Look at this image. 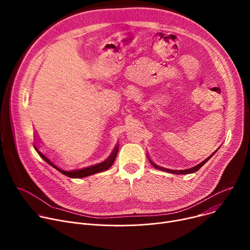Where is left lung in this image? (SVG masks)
<instances>
[{
  "label": "left lung",
  "mask_w": 250,
  "mask_h": 250,
  "mask_svg": "<svg viewBox=\"0 0 250 250\" xmlns=\"http://www.w3.org/2000/svg\"><path fill=\"white\" fill-rule=\"evenodd\" d=\"M216 152V151H215ZM213 152V153H215ZM213 153L210 155V156H208L206 160H204L203 162H201L200 164H198L197 166H195V167H192V168H190V169H185V170H172V169H167V168H163V167H160V166H158V165H156L154 162H152L150 159H149V161H150V164L152 165V166H154L155 168H157V169H159V170H162V171H166V172H169V173H173V174H189V173H194V172H196V171H198L212 155H213Z\"/></svg>",
  "instance_id": "obj_1"
}]
</instances>
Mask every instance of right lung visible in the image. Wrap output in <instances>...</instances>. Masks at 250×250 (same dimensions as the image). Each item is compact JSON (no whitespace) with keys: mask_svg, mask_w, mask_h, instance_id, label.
Instances as JSON below:
<instances>
[{"mask_svg":"<svg viewBox=\"0 0 250 250\" xmlns=\"http://www.w3.org/2000/svg\"><path fill=\"white\" fill-rule=\"evenodd\" d=\"M34 148H35V150H37V152L40 154V156H41L45 162H47L50 166L54 167L56 170H58L59 172H61L62 174H64V175H66V176H68V177H70V178H83V177H87V176H90V175H93V174H96V173H99V172L105 171L106 169H109V168L113 165V163H114V161H115V159H116V157H117L118 150H119L118 146H116V148H115V150L113 151L112 155H111L108 159H106L105 161H104V162H102V163H100V164H96V165H93V166H90V167H87V168H83V169H80V170L64 171V170H61L59 167H57L55 164H53L44 154H42V153L40 151V149H39L37 146H34Z\"/></svg>","mask_w":250,"mask_h":250,"instance_id":"obj_1","label":"right lung"}]
</instances>
